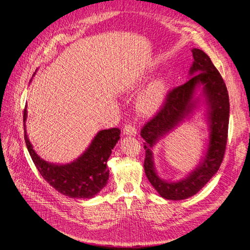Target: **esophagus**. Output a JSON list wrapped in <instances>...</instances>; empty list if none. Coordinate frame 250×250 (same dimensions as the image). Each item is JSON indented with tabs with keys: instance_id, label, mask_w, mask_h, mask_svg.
I'll return each instance as SVG.
<instances>
[{
	"instance_id": "1",
	"label": "esophagus",
	"mask_w": 250,
	"mask_h": 250,
	"mask_svg": "<svg viewBox=\"0 0 250 250\" xmlns=\"http://www.w3.org/2000/svg\"><path fill=\"white\" fill-rule=\"evenodd\" d=\"M124 133L127 134V135H132V137H133V135L138 133L137 126H135L134 124H131V123L126 124L125 127H124Z\"/></svg>"
}]
</instances>
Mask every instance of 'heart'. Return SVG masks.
Segmentation results:
<instances>
[{"instance_id":"1","label":"heart","mask_w":250,"mask_h":250,"mask_svg":"<svg viewBox=\"0 0 250 250\" xmlns=\"http://www.w3.org/2000/svg\"><path fill=\"white\" fill-rule=\"evenodd\" d=\"M168 86L164 77L151 80L137 99V108L142 115H153L160 109L167 98Z\"/></svg>"}]
</instances>
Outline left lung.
Here are the masks:
<instances>
[{
    "mask_svg": "<svg viewBox=\"0 0 250 250\" xmlns=\"http://www.w3.org/2000/svg\"><path fill=\"white\" fill-rule=\"evenodd\" d=\"M192 53L194 62L188 71V80L169 93L164 107L141 131L145 140L144 169L146 176L156 192L168 200H183L197 194L220 168L228 142V88L206 53L196 48L192 49ZM200 110H204L203 118L206 121L209 137L205 141L200 164L180 180L162 179L155 168L154 146Z\"/></svg>",
    "mask_w": 250,
    "mask_h": 250,
    "instance_id": "left-lung-1",
    "label": "left lung"
}]
</instances>
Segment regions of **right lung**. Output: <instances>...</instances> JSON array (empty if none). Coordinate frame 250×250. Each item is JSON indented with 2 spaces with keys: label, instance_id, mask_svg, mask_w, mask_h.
<instances>
[{
  "label": "right lung",
  "instance_id": "1",
  "mask_svg": "<svg viewBox=\"0 0 250 250\" xmlns=\"http://www.w3.org/2000/svg\"><path fill=\"white\" fill-rule=\"evenodd\" d=\"M35 75V73H34ZM32 80V79H31ZM27 105L24 110L25 142L35 167L56 191L71 198H93L107 185V161L120 140L119 128L98 131L88 147L76 160L67 164L49 163L35 152L27 130Z\"/></svg>",
  "mask_w": 250,
  "mask_h": 250
}]
</instances>
